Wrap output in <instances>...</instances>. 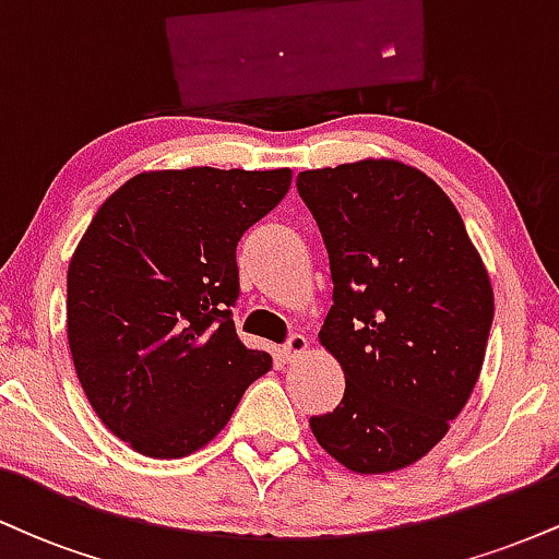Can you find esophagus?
Returning <instances> with one entry per match:
<instances>
[{"instance_id": "obj_1", "label": "esophagus", "mask_w": 559, "mask_h": 559, "mask_svg": "<svg viewBox=\"0 0 559 559\" xmlns=\"http://www.w3.org/2000/svg\"><path fill=\"white\" fill-rule=\"evenodd\" d=\"M307 346H310V344H307V338L301 336V333H292V336H288V342L278 349L281 352V360H284V362L299 360V357L307 352Z\"/></svg>"}]
</instances>
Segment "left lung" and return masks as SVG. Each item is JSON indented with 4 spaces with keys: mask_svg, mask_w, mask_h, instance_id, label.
Here are the masks:
<instances>
[{
    "mask_svg": "<svg viewBox=\"0 0 559 559\" xmlns=\"http://www.w3.org/2000/svg\"><path fill=\"white\" fill-rule=\"evenodd\" d=\"M329 252L333 305L318 338L344 370V400L310 418L355 473L418 463L473 394L493 292L463 217L426 173L360 159L297 176Z\"/></svg>",
    "mask_w": 559,
    "mask_h": 559,
    "instance_id": "8db88e82",
    "label": "left lung"
}]
</instances>
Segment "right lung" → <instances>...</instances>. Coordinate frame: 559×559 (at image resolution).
Returning <instances> with one entry per match:
<instances>
[{
  "mask_svg": "<svg viewBox=\"0 0 559 559\" xmlns=\"http://www.w3.org/2000/svg\"><path fill=\"white\" fill-rule=\"evenodd\" d=\"M292 186V170H150L105 199L68 267V344L110 431L146 457L215 439L271 370L230 307L236 247Z\"/></svg>",
  "mask_w": 559,
  "mask_h": 559,
  "instance_id": "obj_1",
  "label": "right lung"
}]
</instances>
